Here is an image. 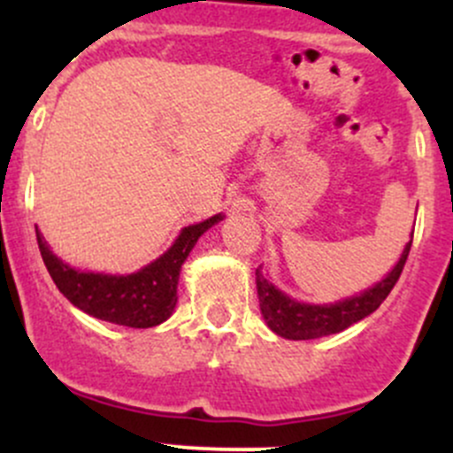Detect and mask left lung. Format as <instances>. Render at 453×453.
Wrapping results in <instances>:
<instances>
[{
  "label": "left lung",
  "mask_w": 453,
  "mask_h": 453,
  "mask_svg": "<svg viewBox=\"0 0 453 453\" xmlns=\"http://www.w3.org/2000/svg\"><path fill=\"white\" fill-rule=\"evenodd\" d=\"M410 248H412V239L405 245L396 267L379 285L364 291V294L353 296V298L342 300V303L335 304L296 303L289 296H285L276 287L269 285L263 273H260V269H256L260 313H263L267 326L276 335L287 337V340H315V337L333 335V333L344 331L350 324L359 322L366 315L377 311L379 304L395 289L396 280H399L401 272L405 267V260H408Z\"/></svg>",
  "instance_id": "1"
}]
</instances>
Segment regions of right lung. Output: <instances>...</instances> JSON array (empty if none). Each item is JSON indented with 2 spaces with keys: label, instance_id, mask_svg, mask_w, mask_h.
Returning a JSON list of instances; mask_svg holds the SVG:
<instances>
[{
  "label": "right lung",
  "instance_id": "obj_1",
  "mask_svg": "<svg viewBox=\"0 0 453 453\" xmlns=\"http://www.w3.org/2000/svg\"><path fill=\"white\" fill-rule=\"evenodd\" d=\"M217 221H221V214L205 219L197 226L184 227L180 239L166 254L129 276L85 273L67 267L50 252L39 230H36V243L54 285L74 307L104 322L131 328H150L162 324L173 313L181 265L199 236Z\"/></svg>",
  "mask_w": 453,
  "mask_h": 453
}]
</instances>
